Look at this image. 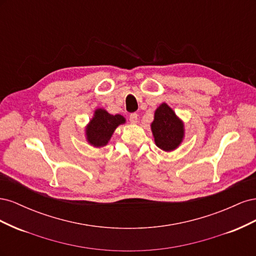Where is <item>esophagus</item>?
I'll return each mask as SVG.
<instances>
[{
	"label": "esophagus",
	"mask_w": 256,
	"mask_h": 256,
	"mask_svg": "<svg viewBox=\"0 0 256 256\" xmlns=\"http://www.w3.org/2000/svg\"><path fill=\"white\" fill-rule=\"evenodd\" d=\"M138 114L136 113H132V114H130V116H129V120H130V122L131 124H136L138 122Z\"/></svg>",
	"instance_id": "34e87169"
}]
</instances>
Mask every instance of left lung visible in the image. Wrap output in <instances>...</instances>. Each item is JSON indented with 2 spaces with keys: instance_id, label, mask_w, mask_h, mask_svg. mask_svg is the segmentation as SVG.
<instances>
[{
  "instance_id": "left-lung-1",
  "label": "left lung",
  "mask_w": 256,
  "mask_h": 256,
  "mask_svg": "<svg viewBox=\"0 0 256 256\" xmlns=\"http://www.w3.org/2000/svg\"><path fill=\"white\" fill-rule=\"evenodd\" d=\"M150 128L154 143L164 152L175 150L184 140V122L166 102L161 104L154 111Z\"/></svg>"
}]
</instances>
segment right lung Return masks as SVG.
Listing matches in <instances>:
<instances>
[{"label": "right lung", "mask_w": 256, "mask_h": 256, "mask_svg": "<svg viewBox=\"0 0 256 256\" xmlns=\"http://www.w3.org/2000/svg\"><path fill=\"white\" fill-rule=\"evenodd\" d=\"M125 122L126 118L120 114L112 115L104 109L98 108L88 126L85 127L86 141L97 148L104 147L109 143L115 129Z\"/></svg>", "instance_id": "1"}]
</instances>
